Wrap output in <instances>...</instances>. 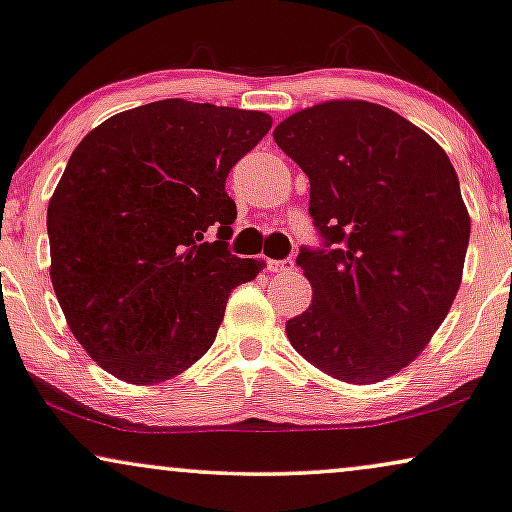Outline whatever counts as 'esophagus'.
Instances as JSON below:
<instances>
[{
  "label": "esophagus",
  "instance_id": "obj_1",
  "mask_svg": "<svg viewBox=\"0 0 512 512\" xmlns=\"http://www.w3.org/2000/svg\"><path fill=\"white\" fill-rule=\"evenodd\" d=\"M293 267H295L293 260H267V269L278 271V274H281V271H290Z\"/></svg>",
  "mask_w": 512,
  "mask_h": 512
}]
</instances>
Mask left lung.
I'll use <instances>...</instances> for the list:
<instances>
[{"label":"left lung","instance_id":"1","mask_svg":"<svg viewBox=\"0 0 512 512\" xmlns=\"http://www.w3.org/2000/svg\"><path fill=\"white\" fill-rule=\"evenodd\" d=\"M274 141L309 177L321 250L297 264L312 283L290 345L333 378L371 385L423 352L463 278L470 217L449 155L430 134L368 101L290 115Z\"/></svg>","mask_w":512,"mask_h":512}]
</instances>
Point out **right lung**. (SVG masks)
<instances>
[{
    "label": "right lung",
    "instance_id": "right-lung-1",
    "mask_svg": "<svg viewBox=\"0 0 512 512\" xmlns=\"http://www.w3.org/2000/svg\"><path fill=\"white\" fill-rule=\"evenodd\" d=\"M269 129L262 111L165 99L101 122L70 155L47 210L49 274L103 371L163 383L215 342L231 290L262 271L229 252L224 184Z\"/></svg>",
    "mask_w": 512,
    "mask_h": 512
}]
</instances>
